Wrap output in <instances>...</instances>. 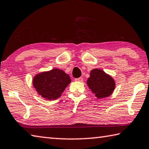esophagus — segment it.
Returning a JSON list of instances; mask_svg holds the SVG:
<instances>
[{
  "mask_svg": "<svg viewBox=\"0 0 149 149\" xmlns=\"http://www.w3.org/2000/svg\"><path fill=\"white\" fill-rule=\"evenodd\" d=\"M75 81H78V82H81L83 81V78L82 77H79V78H76L75 79Z\"/></svg>",
  "mask_w": 149,
  "mask_h": 149,
  "instance_id": "esophagus-1",
  "label": "esophagus"
}]
</instances>
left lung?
Masks as SVG:
<instances>
[{"mask_svg": "<svg viewBox=\"0 0 149 149\" xmlns=\"http://www.w3.org/2000/svg\"><path fill=\"white\" fill-rule=\"evenodd\" d=\"M87 84L93 93L95 94L96 97L99 99L112 95L116 86L115 81L110 75L97 68L91 71Z\"/></svg>", "mask_w": 149, "mask_h": 149, "instance_id": "1", "label": "left lung"}]
</instances>
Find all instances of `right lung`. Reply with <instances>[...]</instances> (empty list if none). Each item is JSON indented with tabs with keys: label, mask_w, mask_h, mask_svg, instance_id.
Returning a JSON list of instances; mask_svg holds the SVG:
<instances>
[{
	"label": "right lung",
	"mask_w": 149,
	"mask_h": 149,
	"mask_svg": "<svg viewBox=\"0 0 149 149\" xmlns=\"http://www.w3.org/2000/svg\"><path fill=\"white\" fill-rule=\"evenodd\" d=\"M32 83L39 96L46 100H54L60 97L71 83V79L62 70L54 68L35 75Z\"/></svg>",
	"instance_id": "add662e5"
}]
</instances>
